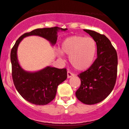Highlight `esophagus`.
Masks as SVG:
<instances>
[{
	"label": "esophagus",
	"instance_id": "1",
	"mask_svg": "<svg viewBox=\"0 0 129 129\" xmlns=\"http://www.w3.org/2000/svg\"><path fill=\"white\" fill-rule=\"evenodd\" d=\"M74 76V73L71 72V71H67V77H68V78H70V77H72V76Z\"/></svg>",
	"mask_w": 129,
	"mask_h": 129
}]
</instances>
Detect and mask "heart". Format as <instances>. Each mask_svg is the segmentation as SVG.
I'll use <instances>...</instances> for the list:
<instances>
[{
    "mask_svg": "<svg viewBox=\"0 0 129 129\" xmlns=\"http://www.w3.org/2000/svg\"><path fill=\"white\" fill-rule=\"evenodd\" d=\"M97 50L96 42L91 37L72 36L66 38L61 51L69 55V61L76 69L85 71L93 63Z\"/></svg>",
    "mask_w": 129,
    "mask_h": 129,
    "instance_id": "heart-1",
    "label": "heart"
}]
</instances>
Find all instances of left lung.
<instances>
[{"instance_id": "1", "label": "left lung", "mask_w": 129, "mask_h": 129, "mask_svg": "<svg viewBox=\"0 0 129 129\" xmlns=\"http://www.w3.org/2000/svg\"><path fill=\"white\" fill-rule=\"evenodd\" d=\"M84 31L96 41L98 57L89 68L77 75L81 83L76 96L82 103L93 105L105 99L113 90L117 80L118 57L105 35L92 30Z\"/></svg>"}]
</instances>
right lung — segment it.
<instances>
[{"label":"right lung","mask_w":129,"mask_h":129,"mask_svg":"<svg viewBox=\"0 0 129 129\" xmlns=\"http://www.w3.org/2000/svg\"><path fill=\"white\" fill-rule=\"evenodd\" d=\"M59 29L57 26L38 28L24 33L17 40L11 50V61L14 84L24 99L37 105H45L54 99L58 86L67 79V69L47 67L37 72L24 71L17 61V47L23 38L31 35L42 37L54 45L57 42V31ZM66 29L67 28H61L63 31Z\"/></svg>","instance_id":"1"}]
</instances>
